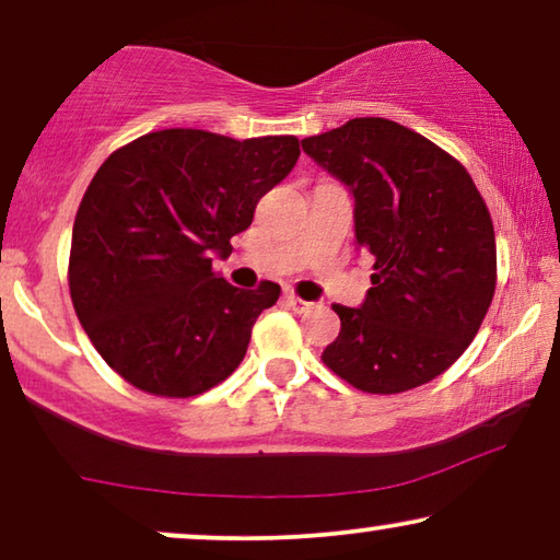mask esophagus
Instances as JSON below:
<instances>
[{
    "instance_id": "34e87169",
    "label": "esophagus",
    "mask_w": 560,
    "mask_h": 560,
    "mask_svg": "<svg viewBox=\"0 0 560 560\" xmlns=\"http://www.w3.org/2000/svg\"><path fill=\"white\" fill-rule=\"evenodd\" d=\"M285 303H288L290 308H293L295 313L311 311V305H313V303H308V301H303V298H298L295 293H285Z\"/></svg>"
}]
</instances>
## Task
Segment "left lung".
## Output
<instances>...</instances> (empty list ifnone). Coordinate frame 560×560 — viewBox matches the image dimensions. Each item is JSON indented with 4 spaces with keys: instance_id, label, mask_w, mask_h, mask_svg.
<instances>
[{
    "instance_id": "left-lung-1",
    "label": "left lung",
    "mask_w": 560,
    "mask_h": 560,
    "mask_svg": "<svg viewBox=\"0 0 560 560\" xmlns=\"http://www.w3.org/2000/svg\"><path fill=\"white\" fill-rule=\"evenodd\" d=\"M354 194L359 247L374 257L362 308L334 303L341 331L324 364L372 395L416 389L448 370L477 336L497 285L494 226L454 155L382 117L303 140Z\"/></svg>"
}]
</instances>
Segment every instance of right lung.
Wrapping results in <instances>:
<instances>
[{
  "label": "right lung",
  "mask_w": 560,
  "mask_h": 560,
  "mask_svg": "<svg viewBox=\"0 0 560 560\" xmlns=\"http://www.w3.org/2000/svg\"><path fill=\"white\" fill-rule=\"evenodd\" d=\"M298 155L293 135L234 140L175 127L104 160L75 211L68 288L83 331L121 380L183 400L240 366L280 285L234 288L211 257L232 255V236Z\"/></svg>",
  "instance_id": "right-lung-1"
}]
</instances>
